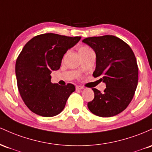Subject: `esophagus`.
<instances>
[{
  "instance_id": "34e87169",
  "label": "esophagus",
  "mask_w": 152,
  "mask_h": 152,
  "mask_svg": "<svg viewBox=\"0 0 152 152\" xmlns=\"http://www.w3.org/2000/svg\"><path fill=\"white\" fill-rule=\"evenodd\" d=\"M84 89V88H83V86H80V85H77L76 86V90H83Z\"/></svg>"
}]
</instances>
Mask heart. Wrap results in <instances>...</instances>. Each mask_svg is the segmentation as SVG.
Returning a JSON list of instances; mask_svg holds the SVG:
<instances>
[{"label":"heart","instance_id":"heart-1","mask_svg":"<svg viewBox=\"0 0 152 152\" xmlns=\"http://www.w3.org/2000/svg\"><path fill=\"white\" fill-rule=\"evenodd\" d=\"M90 50H92V49H90L89 47H88V46H82L79 49V52L80 53H81V52H87V51H90Z\"/></svg>","mask_w":152,"mask_h":152}]
</instances>
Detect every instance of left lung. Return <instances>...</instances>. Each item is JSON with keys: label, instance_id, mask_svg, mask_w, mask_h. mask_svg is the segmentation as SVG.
<instances>
[{"label": "left lung", "instance_id": "1", "mask_svg": "<svg viewBox=\"0 0 152 152\" xmlns=\"http://www.w3.org/2000/svg\"><path fill=\"white\" fill-rule=\"evenodd\" d=\"M83 42L96 54L93 77H101L106 85L103 93L93 88L95 97L88 103V108L100 117L121 113L132 100L138 85L139 69L134 52L122 39L112 35L88 37Z\"/></svg>", "mask_w": 152, "mask_h": 152}]
</instances>
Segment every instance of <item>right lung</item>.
<instances>
[{
	"instance_id": "right-lung-1",
	"label": "right lung",
	"mask_w": 152,
	"mask_h": 152,
	"mask_svg": "<svg viewBox=\"0 0 152 152\" xmlns=\"http://www.w3.org/2000/svg\"><path fill=\"white\" fill-rule=\"evenodd\" d=\"M80 39L48 33L25 44L16 59V75L20 95L33 113L52 117L63 110L75 87L53 84L50 74L59 69L64 54Z\"/></svg>"
}]
</instances>
